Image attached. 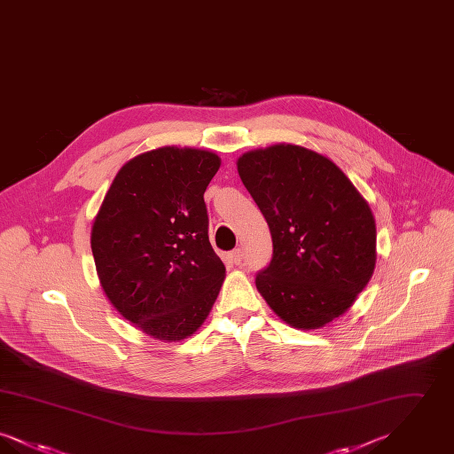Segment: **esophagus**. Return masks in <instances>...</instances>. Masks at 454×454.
I'll return each mask as SVG.
<instances>
[{
  "mask_svg": "<svg viewBox=\"0 0 454 454\" xmlns=\"http://www.w3.org/2000/svg\"><path fill=\"white\" fill-rule=\"evenodd\" d=\"M230 260H231V263L239 265V263H241V260H243V254H241V250H239V248L233 250V252L230 254Z\"/></svg>",
  "mask_w": 454,
  "mask_h": 454,
  "instance_id": "obj_1",
  "label": "esophagus"
}]
</instances>
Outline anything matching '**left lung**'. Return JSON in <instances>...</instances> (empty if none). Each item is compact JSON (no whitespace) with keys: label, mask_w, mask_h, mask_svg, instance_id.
Returning <instances> with one entry per match:
<instances>
[{"label":"left lung","mask_w":454,"mask_h":454,"mask_svg":"<svg viewBox=\"0 0 454 454\" xmlns=\"http://www.w3.org/2000/svg\"><path fill=\"white\" fill-rule=\"evenodd\" d=\"M238 173L265 217L274 254L255 279L282 322L317 330L342 317L376 265V223L330 158L298 145L243 153Z\"/></svg>","instance_id":"obj_1"}]
</instances>
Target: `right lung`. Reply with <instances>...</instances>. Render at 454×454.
Returning <instances> with one entry per match:
<instances>
[{
  "mask_svg": "<svg viewBox=\"0 0 454 454\" xmlns=\"http://www.w3.org/2000/svg\"><path fill=\"white\" fill-rule=\"evenodd\" d=\"M219 167L216 153L199 148L141 153L114 176L93 219L90 245L108 301L154 340L195 333L226 278L204 202Z\"/></svg>",
  "mask_w": 454,
  "mask_h": 454,
  "instance_id": "obj_1",
  "label": "right lung"
}]
</instances>
